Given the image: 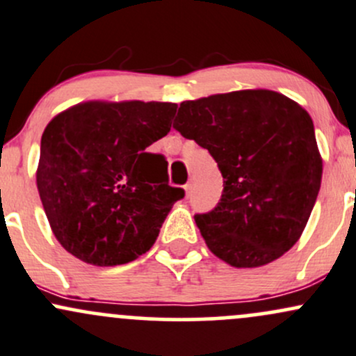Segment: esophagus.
I'll return each instance as SVG.
<instances>
[{
    "label": "esophagus",
    "mask_w": 356,
    "mask_h": 356,
    "mask_svg": "<svg viewBox=\"0 0 356 356\" xmlns=\"http://www.w3.org/2000/svg\"><path fill=\"white\" fill-rule=\"evenodd\" d=\"M184 189H186V196L189 197L191 194H193V184H186V186H184Z\"/></svg>",
    "instance_id": "esophagus-1"
}]
</instances>
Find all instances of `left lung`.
<instances>
[{
  "label": "left lung",
  "instance_id": "left-lung-1",
  "mask_svg": "<svg viewBox=\"0 0 356 356\" xmlns=\"http://www.w3.org/2000/svg\"><path fill=\"white\" fill-rule=\"evenodd\" d=\"M174 128L208 148L221 170L220 202L194 216L218 259L261 267L294 247L323 175L306 109L280 92L245 89L184 101Z\"/></svg>",
  "mask_w": 356,
  "mask_h": 356
}]
</instances>
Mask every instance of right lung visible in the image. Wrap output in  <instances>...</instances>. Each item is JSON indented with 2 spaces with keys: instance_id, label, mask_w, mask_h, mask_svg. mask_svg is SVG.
<instances>
[{
  "instance_id": "add662e5",
  "label": "right lung",
  "mask_w": 356,
  "mask_h": 356,
  "mask_svg": "<svg viewBox=\"0 0 356 356\" xmlns=\"http://www.w3.org/2000/svg\"><path fill=\"white\" fill-rule=\"evenodd\" d=\"M174 103L88 101L47 124L37 187L54 235L97 265L148 252L184 189L169 186L167 160L147 148L170 131Z\"/></svg>"
}]
</instances>
